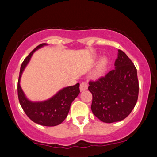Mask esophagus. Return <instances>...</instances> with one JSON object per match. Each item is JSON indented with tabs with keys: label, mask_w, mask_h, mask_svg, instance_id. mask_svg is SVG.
Listing matches in <instances>:
<instances>
[{
	"label": "esophagus",
	"mask_w": 157,
	"mask_h": 157,
	"mask_svg": "<svg viewBox=\"0 0 157 157\" xmlns=\"http://www.w3.org/2000/svg\"><path fill=\"white\" fill-rule=\"evenodd\" d=\"M88 87V85L87 82H82L80 83V86H79V89H80V91L82 92V91H85L87 89Z\"/></svg>",
	"instance_id": "obj_1"
}]
</instances>
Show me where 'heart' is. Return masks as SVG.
<instances>
[{
    "label": "heart",
    "instance_id": "obj_1",
    "mask_svg": "<svg viewBox=\"0 0 157 157\" xmlns=\"http://www.w3.org/2000/svg\"><path fill=\"white\" fill-rule=\"evenodd\" d=\"M108 65V59L107 57H103L100 59V61L99 62L98 65H97V67L95 70H94V76L97 78H99L101 75H103L105 73L106 70L107 68Z\"/></svg>",
    "mask_w": 157,
    "mask_h": 157
}]
</instances>
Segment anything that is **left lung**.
<instances>
[{"label": "left lung", "mask_w": 157, "mask_h": 157, "mask_svg": "<svg viewBox=\"0 0 157 157\" xmlns=\"http://www.w3.org/2000/svg\"><path fill=\"white\" fill-rule=\"evenodd\" d=\"M115 69L96 81L89 82L92 94V113L101 122L123 120L135 107L139 94L137 72L134 63L122 50H118Z\"/></svg>", "instance_id": "8db88e82"}]
</instances>
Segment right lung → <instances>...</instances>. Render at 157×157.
<instances>
[{
    "label": "right lung",
    "instance_id": "right-lung-1",
    "mask_svg": "<svg viewBox=\"0 0 157 157\" xmlns=\"http://www.w3.org/2000/svg\"><path fill=\"white\" fill-rule=\"evenodd\" d=\"M45 45L46 43H42L37 46L22 63L17 81V96L23 111L33 122L43 126L53 127L61 124L67 117L71 103L79 94V84L63 88L52 98L40 102H32L25 98L20 85L21 75L33 52Z\"/></svg>",
    "mask_w": 157,
    "mask_h": 157
}]
</instances>
